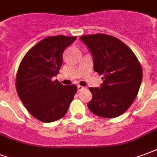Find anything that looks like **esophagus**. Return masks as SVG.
<instances>
[{"mask_svg": "<svg viewBox=\"0 0 157 157\" xmlns=\"http://www.w3.org/2000/svg\"><path fill=\"white\" fill-rule=\"evenodd\" d=\"M83 89H84V87L80 86V85H78V91H81V90H83Z\"/></svg>", "mask_w": 157, "mask_h": 157, "instance_id": "34e87169", "label": "esophagus"}]
</instances>
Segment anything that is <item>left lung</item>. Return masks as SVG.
Segmentation results:
<instances>
[{
  "label": "left lung",
  "mask_w": 157,
  "mask_h": 157,
  "mask_svg": "<svg viewBox=\"0 0 157 157\" xmlns=\"http://www.w3.org/2000/svg\"><path fill=\"white\" fill-rule=\"evenodd\" d=\"M90 48L94 70L103 75L99 88H90L93 98L88 108L104 118L122 115L132 105L139 92L142 68L132 50L115 36L98 33L80 36Z\"/></svg>",
  "instance_id": "1"
}]
</instances>
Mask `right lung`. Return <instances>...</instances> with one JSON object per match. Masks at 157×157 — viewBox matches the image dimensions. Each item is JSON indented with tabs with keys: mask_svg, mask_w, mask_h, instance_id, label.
<instances>
[{
	"mask_svg": "<svg viewBox=\"0 0 157 157\" xmlns=\"http://www.w3.org/2000/svg\"><path fill=\"white\" fill-rule=\"evenodd\" d=\"M76 38L62 35L46 37L27 52L18 67V96L31 115L42 122L63 117L77 93L76 85L66 86L53 80L63 63V53Z\"/></svg>",
	"mask_w": 157,
	"mask_h": 157,
	"instance_id": "right-lung-1",
	"label": "right lung"
}]
</instances>
